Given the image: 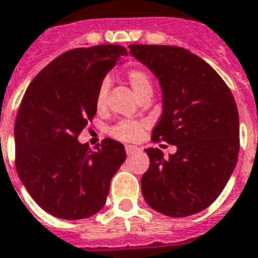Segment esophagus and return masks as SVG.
I'll use <instances>...</instances> for the list:
<instances>
[{"instance_id":"1","label":"esophagus","mask_w":258,"mask_h":258,"mask_svg":"<svg viewBox=\"0 0 258 258\" xmlns=\"http://www.w3.org/2000/svg\"><path fill=\"white\" fill-rule=\"evenodd\" d=\"M141 151V149L138 146H131V145H128V146H125V153L128 155H133L135 154V153H139Z\"/></svg>"}]
</instances>
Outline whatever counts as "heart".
Listing matches in <instances>:
<instances>
[{
  "label": "heart",
  "mask_w": 258,
  "mask_h": 258,
  "mask_svg": "<svg viewBox=\"0 0 258 258\" xmlns=\"http://www.w3.org/2000/svg\"><path fill=\"white\" fill-rule=\"evenodd\" d=\"M127 80H128L130 85L133 86L134 92L137 96H142L146 92H153V84L149 74L143 72L141 69H130L127 72ZM108 90H109V80L104 78L103 81L100 82V85L96 92V98H94V105L98 112H103L107 107V97ZM145 124L141 121L135 120H121L117 124H115L109 130V133L115 139L121 141V142H134L138 141L142 137Z\"/></svg>",
  "instance_id": "1"
}]
</instances>
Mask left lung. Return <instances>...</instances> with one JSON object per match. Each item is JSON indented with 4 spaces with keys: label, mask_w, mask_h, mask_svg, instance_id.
<instances>
[{
    "label": "left lung",
    "mask_w": 258,
    "mask_h": 258,
    "mask_svg": "<svg viewBox=\"0 0 258 258\" xmlns=\"http://www.w3.org/2000/svg\"><path fill=\"white\" fill-rule=\"evenodd\" d=\"M130 54L157 77L162 90V115L151 139L177 147L169 157L146 149L150 166L142 176L143 198L166 216L198 214L215 202L237 165L235 100L221 76L189 50L131 44Z\"/></svg>",
    "instance_id": "left-lung-1"
}]
</instances>
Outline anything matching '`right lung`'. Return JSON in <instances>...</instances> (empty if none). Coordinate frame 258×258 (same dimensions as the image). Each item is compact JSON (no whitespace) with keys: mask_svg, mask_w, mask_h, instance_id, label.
Wrapping results in <instances>:
<instances>
[{"mask_svg":"<svg viewBox=\"0 0 258 258\" xmlns=\"http://www.w3.org/2000/svg\"><path fill=\"white\" fill-rule=\"evenodd\" d=\"M124 47L66 51L25 90L15 123L16 169L32 199L51 215L77 221L98 212L125 160L124 146L105 138L94 150L78 135L96 115L94 98Z\"/></svg>","mask_w":258,"mask_h":258,"instance_id":"obj_1","label":"right lung"}]
</instances>
